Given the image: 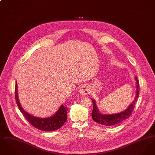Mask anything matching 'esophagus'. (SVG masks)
<instances>
[{"instance_id": "34e87169", "label": "esophagus", "mask_w": 155, "mask_h": 155, "mask_svg": "<svg viewBox=\"0 0 155 155\" xmlns=\"http://www.w3.org/2000/svg\"><path fill=\"white\" fill-rule=\"evenodd\" d=\"M79 92L81 95H87L90 93V89L87 86L84 85V86H82L79 90Z\"/></svg>"}]
</instances>
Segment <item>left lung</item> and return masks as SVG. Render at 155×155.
Returning <instances> with one entry per match:
<instances>
[{
  "instance_id": "left-lung-1",
  "label": "left lung",
  "mask_w": 155,
  "mask_h": 155,
  "mask_svg": "<svg viewBox=\"0 0 155 155\" xmlns=\"http://www.w3.org/2000/svg\"><path fill=\"white\" fill-rule=\"evenodd\" d=\"M135 80L137 81V91L136 93V96L135 97L134 101H133V103L130 104V106L128 107V108L125 110L123 111L120 113L114 114L102 115L99 113V111L97 110L95 101L93 100L92 102L94 104V106H93V110L92 111V119L99 124L106 125V126H111V125H116L118 123H121V121H124L125 119L128 118L131 116L133 111L134 109L135 104L137 102V99L139 97V94H140L139 80H138L137 77H135Z\"/></svg>"
}]
</instances>
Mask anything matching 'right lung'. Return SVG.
Here are the masks:
<instances>
[{
    "label": "right lung",
    "instance_id": "right-lung-1",
    "mask_svg": "<svg viewBox=\"0 0 155 155\" xmlns=\"http://www.w3.org/2000/svg\"><path fill=\"white\" fill-rule=\"evenodd\" d=\"M15 98L19 110L34 127L44 131H53L59 129L66 122L67 107L61 105L55 114L49 118H42L34 117L22 109L17 95V84L15 86Z\"/></svg>",
    "mask_w": 155,
    "mask_h": 155
}]
</instances>
